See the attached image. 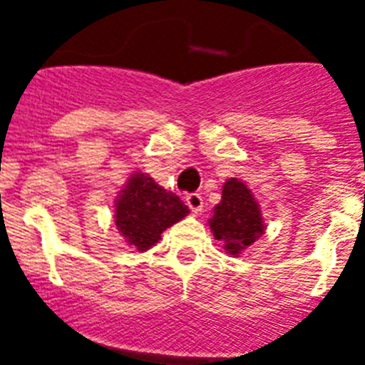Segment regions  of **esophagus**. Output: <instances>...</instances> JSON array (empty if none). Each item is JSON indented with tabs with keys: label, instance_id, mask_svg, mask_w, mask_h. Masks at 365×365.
<instances>
[{
	"label": "esophagus",
	"instance_id": "obj_1",
	"mask_svg": "<svg viewBox=\"0 0 365 365\" xmlns=\"http://www.w3.org/2000/svg\"><path fill=\"white\" fill-rule=\"evenodd\" d=\"M186 205L190 206V210L197 214V212L202 210V206H205L202 195L201 193H188V195H186Z\"/></svg>",
	"mask_w": 365,
	"mask_h": 365
}]
</instances>
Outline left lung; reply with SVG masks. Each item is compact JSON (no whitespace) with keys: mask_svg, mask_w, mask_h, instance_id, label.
Wrapping results in <instances>:
<instances>
[{"mask_svg":"<svg viewBox=\"0 0 365 365\" xmlns=\"http://www.w3.org/2000/svg\"><path fill=\"white\" fill-rule=\"evenodd\" d=\"M210 228L215 240L222 241L225 250L234 256L265 232L259 205L240 179H228L222 186L221 202L214 208Z\"/></svg>","mask_w":365,"mask_h":365,"instance_id":"obj_1","label":"left lung"}]
</instances>
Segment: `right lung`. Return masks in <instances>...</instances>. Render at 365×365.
Returning a JSON list of instances; mask_svg holds the SVG:
<instances>
[{
	"instance_id": "obj_1",
	"label": "right lung",
	"mask_w": 365,
	"mask_h": 365,
	"mask_svg": "<svg viewBox=\"0 0 365 365\" xmlns=\"http://www.w3.org/2000/svg\"><path fill=\"white\" fill-rule=\"evenodd\" d=\"M175 193L166 192L144 173L130 177L115 206V222L125 241L138 252L159 243L160 234L188 214Z\"/></svg>"
}]
</instances>
